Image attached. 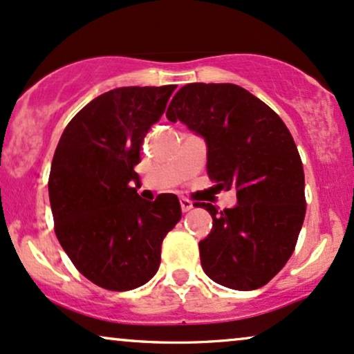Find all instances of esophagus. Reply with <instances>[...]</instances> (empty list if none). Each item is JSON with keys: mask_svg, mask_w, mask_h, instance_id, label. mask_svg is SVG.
Segmentation results:
<instances>
[{"mask_svg": "<svg viewBox=\"0 0 354 354\" xmlns=\"http://www.w3.org/2000/svg\"><path fill=\"white\" fill-rule=\"evenodd\" d=\"M180 208H182V212H189V210H192V208H194V203H192L189 198L182 197L180 198Z\"/></svg>", "mask_w": 354, "mask_h": 354, "instance_id": "34e87169", "label": "esophagus"}]
</instances>
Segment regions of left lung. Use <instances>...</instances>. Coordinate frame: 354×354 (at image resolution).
<instances>
[{
	"instance_id": "8db88e82",
	"label": "left lung",
	"mask_w": 354,
	"mask_h": 354,
	"mask_svg": "<svg viewBox=\"0 0 354 354\" xmlns=\"http://www.w3.org/2000/svg\"><path fill=\"white\" fill-rule=\"evenodd\" d=\"M167 120L189 126L208 146L207 174L216 190H236L238 205L218 212L198 243L208 277L236 290H254L286 266L305 210V176L290 131L274 110L233 84H189L167 108Z\"/></svg>"
}]
</instances>
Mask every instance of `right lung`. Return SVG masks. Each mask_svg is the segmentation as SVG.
Returning a JSON list of instances; mask_svg holds the SVG:
<instances>
[{"mask_svg": "<svg viewBox=\"0 0 354 354\" xmlns=\"http://www.w3.org/2000/svg\"><path fill=\"white\" fill-rule=\"evenodd\" d=\"M176 88L106 91L72 118L57 144L49 176L55 236L78 272L106 290L154 277L165 234L182 216L174 194L147 202L131 187L144 138Z\"/></svg>", "mask_w": 354, "mask_h": 354, "instance_id": "obj_1", "label": "right lung"}]
</instances>
